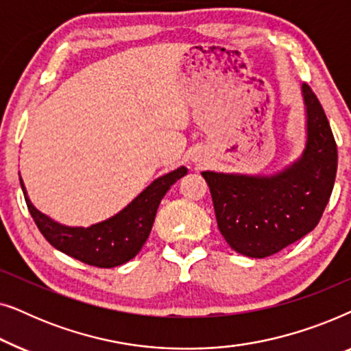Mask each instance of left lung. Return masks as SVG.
<instances>
[{"label": "left lung", "instance_id": "obj_1", "mask_svg": "<svg viewBox=\"0 0 351 351\" xmlns=\"http://www.w3.org/2000/svg\"><path fill=\"white\" fill-rule=\"evenodd\" d=\"M306 141L302 155L270 176L203 171L217 227L233 251L263 258L308 234L334 189L337 145L318 97L302 84Z\"/></svg>", "mask_w": 351, "mask_h": 351}]
</instances>
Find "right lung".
Returning a JSON list of instances; mask_svg holds the SVG:
<instances>
[{
    "label": "right lung",
    "mask_w": 351,
    "mask_h": 351,
    "mask_svg": "<svg viewBox=\"0 0 351 351\" xmlns=\"http://www.w3.org/2000/svg\"><path fill=\"white\" fill-rule=\"evenodd\" d=\"M185 174L186 167L180 166L158 177L126 208L90 227H69L56 222L33 206L22 177L21 186L36 227L57 251L88 265L112 268L123 265L137 256L152 232L162 196Z\"/></svg>",
    "instance_id": "add662e5"
}]
</instances>
